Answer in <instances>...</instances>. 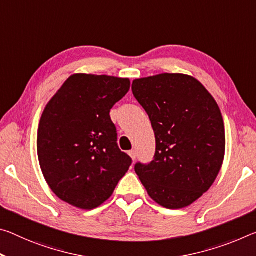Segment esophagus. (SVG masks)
Wrapping results in <instances>:
<instances>
[{"label":"esophagus","instance_id":"obj_1","mask_svg":"<svg viewBox=\"0 0 256 256\" xmlns=\"http://www.w3.org/2000/svg\"><path fill=\"white\" fill-rule=\"evenodd\" d=\"M128 155H130V157L132 158V160H136V150H130Z\"/></svg>","mask_w":256,"mask_h":256}]
</instances>
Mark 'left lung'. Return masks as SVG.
Here are the masks:
<instances>
[{"label": "left lung", "mask_w": 256, "mask_h": 256, "mask_svg": "<svg viewBox=\"0 0 256 256\" xmlns=\"http://www.w3.org/2000/svg\"><path fill=\"white\" fill-rule=\"evenodd\" d=\"M156 138L155 160L136 173L158 205L179 210L212 186L226 152L224 123L216 99L194 77L158 74L132 83Z\"/></svg>", "instance_id": "left-lung-1"}]
</instances>
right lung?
Returning a JSON list of instances; mask_svg holds the SVG:
<instances>
[{
    "mask_svg": "<svg viewBox=\"0 0 256 256\" xmlns=\"http://www.w3.org/2000/svg\"><path fill=\"white\" fill-rule=\"evenodd\" d=\"M128 78L72 74L40 116L38 156L48 186L80 210L108 200L132 160L117 146L109 112L130 90Z\"/></svg>",
    "mask_w": 256,
    "mask_h": 256,
    "instance_id": "obj_1",
    "label": "right lung"
}]
</instances>
